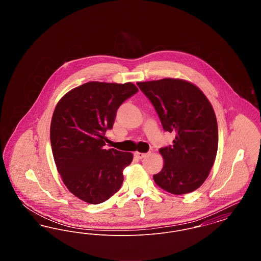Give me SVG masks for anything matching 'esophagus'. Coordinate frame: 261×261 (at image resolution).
I'll return each instance as SVG.
<instances>
[{
	"instance_id": "1",
	"label": "esophagus",
	"mask_w": 261,
	"mask_h": 261,
	"mask_svg": "<svg viewBox=\"0 0 261 261\" xmlns=\"http://www.w3.org/2000/svg\"><path fill=\"white\" fill-rule=\"evenodd\" d=\"M146 155H147V153H144V152H140V151H136L135 152V156H136L137 159H139V160L144 159Z\"/></svg>"
}]
</instances>
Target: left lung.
Instances as JSON below:
<instances>
[{
  "label": "left lung",
  "mask_w": 261,
  "mask_h": 261,
  "mask_svg": "<svg viewBox=\"0 0 261 261\" xmlns=\"http://www.w3.org/2000/svg\"><path fill=\"white\" fill-rule=\"evenodd\" d=\"M173 145L160 149L163 167L155 184L173 195L191 193L208 177L218 148V127L211 101L195 84L179 78L138 82Z\"/></svg>",
  "instance_id": "1"
}]
</instances>
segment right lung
Here are the masks:
<instances>
[{
    "instance_id": "obj_1",
    "label": "right lung",
    "mask_w": 261,
    "mask_h": 261,
    "mask_svg": "<svg viewBox=\"0 0 261 261\" xmlns=\"http://www.w3.org/2000/svg\"><path fill=\"white\" fill-rule=\"evenodd\" d=\"M137 92L131 82L92 81L70 90L57 103L50 121L53 155L63 184L76 198L98 204L120 189L133 154L105 149V133L112 129L121 103Z\"/></svg>"
}]
</instances>
